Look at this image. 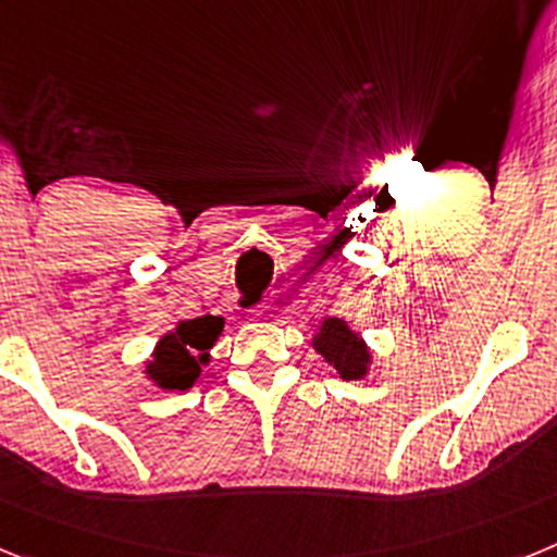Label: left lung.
I'll return each instance as SVG.
<instances>
[{
	"mask_svg": "<svg viewBox=\"0 0 557 557\" xmlns=\"http://www.w3.org/2000/svg\"><path fill=\"white\" fill-rule=\"evenodd\" d=\"M312 348L323 357L329 368L346 382H359L371 373L373 351L366 337L357 329L348 326V321L329 314L323 318L321 329L312 337Z\"/></svg>",
	"mask_w": 557,
	"mask_h": 557,
	"instance_id": "obj_1",
	"label": "left lung"
}]
</instances>
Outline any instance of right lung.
I'll use <instances>...</instances> for the list:
<instances>
[{
	"instance_id": "add662e5",
	"label": "right lung",
	"mask_w": 557,
	"mask_h": 557,
	"mask_svg": "<svg viewBox=\"0 0 557 557\" xmlns=\"http://www.w3.org/2000/svg\"><path fill=\"white\" fill-rule=\"evenodd\" d=\"M225 321L220 314H200L178 321L175 329L161 334L145 359V376L166 393L189 391L200 376V368L211 362V348L223 334Z\"/></svg>"
}]
</instances>
